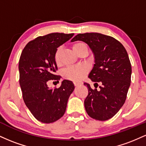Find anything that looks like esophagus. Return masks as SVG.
<instances>
[{"mask_svg":"<svg viewBox=\"0 0 146 146\" xmlns=\"http://www.w3.org/2000/svg\"><path fill=\"white\" fill-rule=\"evenodd\" d=\"M82 84V82H74V85L75 86H80V85Z\"/></svg>","mask_w":146,"mask_h":146,"instance_id":"34e87169","label":"esophagus"}]
</instances>
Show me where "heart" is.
<instances>
[{"label":"heart","instance_id":"heart-1","mask_svg":"<svg viewBox=\"0 0 146 146\" xmlns=\"http://www.w3.org/2000/svg\"><path fill=\"white\" fill-rule=\"evenodd\" d=\"M86 47V46L82 42H77L73 44V49L75 53H78V52L82 48ZM62 51V46H60L57 48L56 53H55V61L57 64H60V58H61V53ZM86 73V69L84 67L82 66H73L68 67L67 68L63 71L64 76L66 78L69 79V80H75V81H78V80H81L82 77Z\"/></svg>","mask_w":146,"mask_h":146}]
</instances>
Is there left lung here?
I'll list each match as a JSON object with an SVG mask.
<instances>
[{
  "label": "left lung",
  "instance_id": "1",
  "mask_svg": "<svg viewBox=\"0 0 146 146\" xmlns=\"http://www.w3.org/2000/svg\"><path fill=\"white\" fill-rule=\"evenodd\" d=\"M78 40L86 43L94 56L95 64L88 78L95 82V88L98 82L102 84L98 90L84 83L88 90L85 109L92 118L106 121L120 110L126 99L132 74L128 53L118 40L102 33H80L71 42Z\"/></svg>",
  "mask_w": 146,
  "mask_h": 146
}]
</instances>
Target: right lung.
<instances>
[{"label": "right lung", "instance_id": "obj_1", "mask_svg": "<svg viewBox=\"0 0 146 146\" xmlns=\"http://www.w3.org/2000/svg\"><path fill=\"white\" fill-rule=\"evenodd\" d=\"M74 33H52L39 36L25 46L19 60L20 86L27 107L36 119L49 123L61 118L68 98L74 90L71 81L64 80L58 88L51 89L48 80H59L55 53ZM59 82V81H58Z\"/></svg>", "mask_w": 146, "mask_h": 146}]
</instances>
